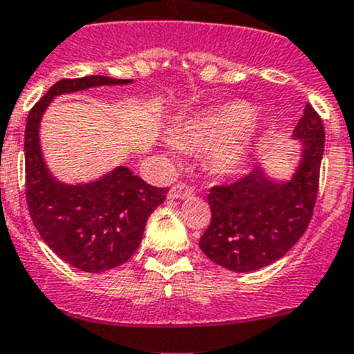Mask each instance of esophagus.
<instances>
[{
  "mask_svg": "<svg viewBox=\"0 0 354 354\" xmlns=\"http://www.w3.org/2000/svg\"><path fill=\"white\" fill-rule=\"evenodd\" d=\"M192 195H194V188L183 183L174 185V187L169 190V198H187V197H192Z\"/></svg>",
  "mask_w": 354,
  "mask_h": 354,
  "instance_id": "34e87169",
  "label": "esophagus"
}]
</instances>
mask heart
<instances>
[{"instance_id":"obj_1","label":"heart","mask_w":354,"mask_h":354,"mask_svg":"<svg viewBox=\"0 0 354 354\" xmlns=\"http://www.w3.org/2000/svg\"><path fill=\"white\" fill-rule=\"evenodd\" d=\"M245 101L226 102L190 118L178 130L176 140L187 149H212L210 166L217 174L240 171L250 154L257 116ZM178 151L176 144H169Z\"/></svg>"}]
</instances>
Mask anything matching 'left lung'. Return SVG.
Instances as JSON below:
<instances>
[{"label":"left lung","mask_w":354,"mask_h":354,"mask_svg":"<svg viewBox=\"0 0 354 354\" xmlns=\"http://www.w3.org/2000/svg\"><path fill=\"white\" fill-rule=\"evenodd\" d=\"M292 137L301 142V160L291 180L276 181L257 167L207 195L212 221L198 246L214 263L252 272L279 260L303 236L319 194L326 130L310 104Z\"/></svg>","instance_id":"obj_1"}]
</instances>
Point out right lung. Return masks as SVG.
<instances>
[{
    "instance_id": "1",
    "label": "right lung",
    "mask_w": 354,
    "mask_h": 354,
    "mask_svg": "<svg viewBox=\"0 0 354 354\" xmlns=\"http://www.w3.org/2000/svg\"><path fill=\"white\" fill-rule=\"evenodd\" d=\"M130 82L101 75L63 78L30 109L25 124V198L32 223L59 259L85 272L114 269L137 252L145 223L166 200L167 188L147 185L124 166L91 183H62L42 159L39 124L56 95Z\"/></svg>"
}]
</instances>
